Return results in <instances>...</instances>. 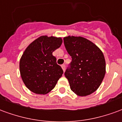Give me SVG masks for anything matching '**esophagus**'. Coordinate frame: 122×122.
<instances>
[{
  "label": "esophagus",
  "mask_w": 122,
  "mask_h": 122,
  "mask_svg": "<svg viewBox=\"0 0 122 122\" xmlns=\"http://www.w3.org/2000/svg\"><path fill=\"white\" fill-rule=\"evenodd\" d=\"M62 70H63V71H64L65 70H66V66H65V65H62Z\"/></svg>",
  "instance_id": "34e87169"
}]
</instances>
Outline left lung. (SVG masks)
<instances>
[{
	"label": "left lung",
	"instance_id": "left-lung-1",
	"mask_svg": "<svg viewBox=\"0 0 122 122\" xmlns=\"http://www.w3.org/2000/svg\"><path fill=\"white\" fill-rule=\"evenodd\" d=\"M65 47L72 61L65 72L72 91L86 96L96 91L106 72V64L100 49L81 36L64 38Z\"/></svg>",
	"mask_w": 122,
	"mask_h": 122
}]
</instances>
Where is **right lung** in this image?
I'll list each match as a JSON object with an SVG mask.
<instances>
[{"label": "right lung", "instance_id": "1", "mask_svg": "<svg viewBox=\"0 0 122 122\" xmlns=\"http://www.w3.org/2000/svg\"><path fill=\"white\" fill-rule=\"evenodd\" d=\"M61 38L41 36L26 47L19 62L24 84L31 92L46 94L52 90L63 74L52 52L61 46Z\"/></svg>", "mask_w": 122, "mask_h": 122}]
</instances>
